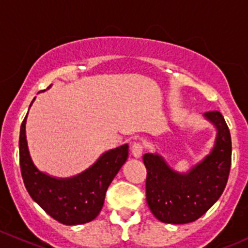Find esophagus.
<instances>
[{
	"instance_id": "1",
	"label": "esophagus",
	"mask_w": 248,
	"mask_h": 248,
	"mask_svg": "<svg viewBox=\"0 0 248 248\" xmlns=\"http://www.w3.org/2000/svg\"><path fill=\"white\" fill-rule=\"evenodd\" d=\"M143 144L140 142H135L132 144L131 148V152H132V155L135 156V158H140L143 154Z\"/></svg>"
}]
</instances>
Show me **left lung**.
<instances>
[{"mask_svg": "<svg viewBox=\"0 0 248 248\" xmlns=\"http://www.w3.org/2000/svg\"><path fill=\"white\" fill-rule=\"evenodd\" d=\"M204 119L217 128L214 147L187 172L171 169L158 153H147V203L158 220L187 224L201 218L223 193L231 166L230 131L219 111L205 112Z\"/></svg>", "mask_w": 248, "mask_h": 248, "instance_id": "8db88e82", "label": "left lung"}]
</instances>
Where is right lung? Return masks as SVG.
Segmentation results:
<instances>
[{
    "mask_svg": "<svg viewBox=\"0 0 248 248\" xmlns=\"http://www.w3.org/2000/svg\"><path fill=\"white\" fill-rule=\"evenodd\" d=\"M27 116L20 126L19 163L30 197L51 218L64 225L94 220L103 208L108 187L128 158V144L105 152L92 166L76 176L67 179L50 176L39 170L31 160L25 136Z\"/></svg>",
    "mask_w": 248,
    "mask_h": 248,
    "instance_id": "1",
    "label": "right lung"
}]
</instances>
